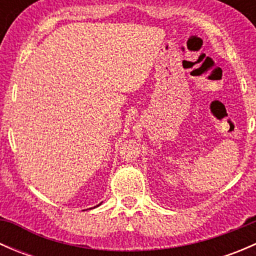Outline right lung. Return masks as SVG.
I'll return each mask as SVG.
<instances>
[{
	"instance_id": "right-lung-1",
	"label": "right lung",
	"mask_w": 256,
	"mask_h": 256,
	"mask_svg": "<svg viewBox=\"0 0 256 256\" xmlns=\"http://www.w3.org/2000/svg\"><path fill=\"white\" fill-rule=\"evenodd\" d=\"M96 207H98V206H96Z\"/></svg>"
}]
</instances>
